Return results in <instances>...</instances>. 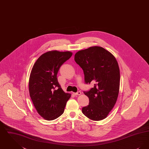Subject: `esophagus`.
Masks as SVG:
<instances>
[{"label": "esophagus", "instance_id": "esophagus-1", "mask_svg": "<svg viewBox=\"0 0 149 149\" xmlns=\"http://www.w3.org/2000/svg\"><path fill=\"white\" fill-rule=\"evenodd\" d=\"M81 94V93L80 91H79L78 92L75 93H74V94H75V95H80Z\"/></svg>", "mask_w": 149, "mask_h": 149}]
</instances>
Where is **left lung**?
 <instances>
[{
  "label": "left lung",
  "instance_id": "1",
  "mask_svg": "<svg viewBox=\"0 0 149 149\" xmlns=\"http://www.w3.org/2000/svg\"><path fill=\"white\" fill-rule=\"evenodd\" d=\"M74 60L83 70L85 83L94 84L89 91L84 92L89 103L82 108L83 113L92 120H102L118 98L120 84L118 63L111 52L99 46L79 51Z\"/></svg>",
  "mask_w": 149,
  "mask_h": 149
}]
</instances>
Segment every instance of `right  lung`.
I'll list each match as a JSON object with an SVG mask.
<instances>
[{
	"instance_id": "1",
	"label": "right lung",
	"mask_w": 149,
	"mask_h": 149,
	"mask_svg": "<svg viewBox=\"0 0 149 149\" xmlns=\"http://www.w3.org/2000/svg\"><path fill=\"white\" fill-rule=\"evenodd\" d=\"M72 55L70 51H48L39 57L32 69L29 79V95L37 113L45 120H54L60 117L71 97L61 89L57 74Z\"/></svg>"
}]
</instances>
